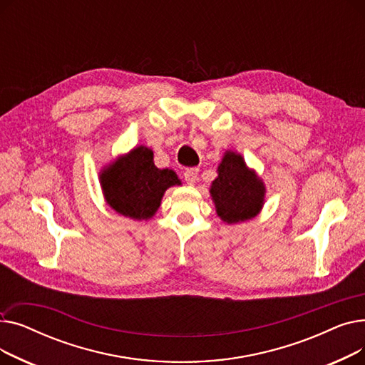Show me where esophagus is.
Returning a JSON list of instances; mask_svg holds the SVG:
<instances>
[{"instance_id": "obj_1", "label": "esophagus", "mask_w": 365, "mask_h": 365, "mask_svg": "<svg viewBox=\"0 0 365 365\" xmlns=\"http://www.w3.org/2000/svg\"><path fill=\"white\" fill-rule=\"evenodd\" d=\"M198 175H200V170H198V168H195V167L186 168L185 173H183L185 182H186L187 185H194V183L198 180Z\"/></svg>"}]
</instances>
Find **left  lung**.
<instances>
[{"label":"left lung","instance_id":"left-lung-1","mask_svg":"<svg viewBox=\"0 0 365 365\" xmlns=\"http://www.w3.org/2000/svg\"><path fill=\"white\" fill-rule=\"evenodd\" d=\"M217 173L219 176L210 189L217 216L227 223L253 219L263 205L262 180L247 168L242 157L235 152H226Z\"/></svg>","mask_w":365,"mask_h":365}]
</instances>
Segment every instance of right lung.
<instances>
[{"instance_id":"add662e5","label":"right lung","mask_w":365,"mask_h":365,"mask_svg":"<svg viewBox=\"0 0 365 365\" xmlns=\"http://www.w3.org/2000/svg\"><path fill=\"white\" fill-rule=\"evenodd\" d=\"M101 183L115 212L142 220L155 215L165 190L180 180L173 170L157 168L153 152L139 146L103 170Z\"/></svg>"}]
</instances>
